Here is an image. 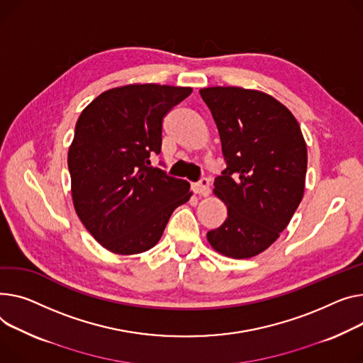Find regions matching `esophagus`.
<instances>
[{
    "label": "esophagus",
    "mask_w": 363,
    "mask_h": 363,
    "mask_svg": "<svg viewBox=\"0 0 363 363\" xmlns=\"http://www.w3.org/2000/svg\"><path fill=\"white\" fill-rule=\"evenodd\" d=\"M194 191L200 196H208L210 192V181L207 178H201L197 184H194Z\"/></svg>",
    "instance_id": "esophagus-1"
}]
</instances>
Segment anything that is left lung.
I'll return each instance as SVG.
<instances>
[{
  "instance_id": "obj_1",
  "label": "left lung",
  "mask_w": 363,
  "mask_h": 363,
  "mask_svg": "<svg viewBox=\"0 0 363 363\" xmlns=\"http://www.w3.org/2000/svg\"><path fill=\"white\" fill-rule=\"evenodd\" d=\"M200 94L228 164L213 189L228 217L207 240L219 254L251 258L276 242L303 197L306 143L294 113L267 93L217 86Z\"/></svg>"
}]
</instances>
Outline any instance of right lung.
<instances>
[{"label": "right lung", "instance_id": "1", "mask_svg": "<svg viewBox=\"0 0 363 363\" xmlns=\"http://www.w3.org/2000/svg\"><path fill=\"white\" fill-rule=\"evenodd\" d=\"M191 87L127 84L109 89L80 113L68 149L71 197L79 219L108 251L133 255L153 248L189 184L150 167L160 153L164 115Z\"/></svg>", "mask_w": 363, "mask_h": 363}]
</instances>
